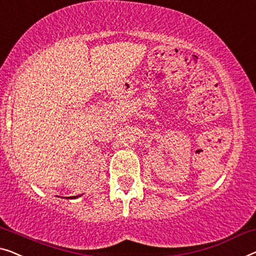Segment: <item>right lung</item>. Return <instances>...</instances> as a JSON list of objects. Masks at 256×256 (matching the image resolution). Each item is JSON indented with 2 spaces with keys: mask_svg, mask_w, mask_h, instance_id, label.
<instances>
[{
  "mask_svg": "<svg viewBox=\"0 0 256 256\" xmlns=\"http://www.w3.org/2000/svg\"><path fill=\"white\" fill-rule=\"evenodd\" d=\"M66 196V199H77V198H79V196ZM64 198V196H63Z\"/></svg>",
  "mask_w": 256,
  "mask_h": 256,
  "instance_id": "obj_1",
  "label": "right lung"
}]
</instances>
